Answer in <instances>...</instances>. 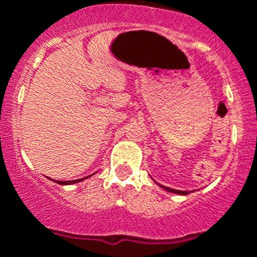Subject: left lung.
Wrapping results in <instances>:
<instances>
[{
  "label": "left lung",
  "instance_id": "obj_1",
  "mask_svg": "<svg viewBox=\"0 0 257 257\" xmlns=\"http://www.w3.org/2000/svg\"><path fill=\"white\" fill-rule=\"evenodd\" d=\"M164 189H167V190H168V192H171V193H177V194H188V192H184V190L171 189V188H165V186H164Z\"/></svg>",
  "mask_w": 257,
  "mask_h": 257
}]
</instances>
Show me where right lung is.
Wrapping results in <instances>:
<instances>
[{"label": "right lung", "mask_w": 257, "mask_h": 257, "mask_svg": "<svg viewBox=\"0 0 257 257\" xmlns=\"http://www.w3.org/2000/svg\"><path fill=\"white\" fill-rule=\"evenodd\" d=\"M85 179V177H84ZM84 179H80V180H72V181H56L57 184H60V185H69V184H75V182H78L81 181V180Z\"/></svg>", "instance_id": "add662e5"}]
</instances>
